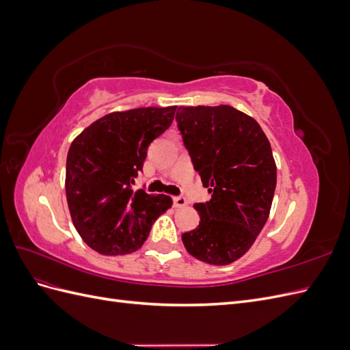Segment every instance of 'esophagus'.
<instances>
[{
    "label": "esophagus",
    "instance_id": "obj_1",
    "mask_svg": "<svg viewBox=\"0 0 350 350\" xmlns=\"http://www.w3.org/2000/svg\"><path fill=\"white\" fill-rule=\"evenodd\" d=\"M187 203V198L183 196H176L174 197V207H185Z\"/></svg>",
    "mask_w": 350,
    "mask_h": 350
}]
</instances>
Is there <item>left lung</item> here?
<instances>
[{
    "mask_svg": "<svg viewBox=\"0 0 350 350\" xmlns=\"http://www.w3.org/2000/svg\"><path fill=\"white\" fill-rule=\"evenodd\" d=\"M178 130L211 198L197 203L200 225L183 234L200 261L226 266L245 254L266 225L276 189L271 146L258 122L228 105L179 107Z\"/></svg>",
    "mask_w": 350,
    "mask_h": 350,
    "instance_id": "obj_1",
    "label": "left lung"
}]
</instances>
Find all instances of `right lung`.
I'll list each match as a JSON object with an SVG mask.
<instances>
[{"label": "right lung", "instance_id": "add662e5", "mask_svg": "<svg viewBox=\"0 0 350 350\" xmlns=\"http://www.w3.org/2000/svg\"><path fill=\"white\" fill-rule=\"evenodd\" d=\"M176 107L137 108L102 116L70 146L66 194L74 228L103 256L139 250L154 220L172 207L165 194L133 191L147 147L174 121Z\"/></svg>", "mask_w": 350, "mask_h": 350}]
</instances>
